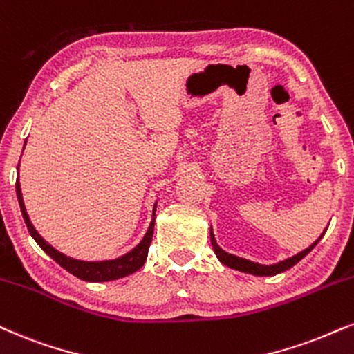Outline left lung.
I'll return each mask as SVG.
<instances>
[{
    "label": "left lung",
    "mask_w": 354,
    "mask_h": 354,
    "mask_svg": "<svg viewBox=\"0 0 354 354\" xmlns=\"http://www.w3.org/2000/svg\"><path fill=\"white\" fill-rule=\"evenodd\" d=\"M326 232V231H325ZM323 232V234H325ZM323 234L320 237H318V241L322 239ZM318 241H315L312 245L306 247L305 250H301L297 255H293L290 259H285V261L279 262V263H274V266H262V263H255V262H250L247 261V259H242V257H237V255H232L229 252H225V250L221 249L218 245V242L214 239V234H212V227H211V244H212V249H214L216 255H218V259L221 262L224 263V266L231 267V269H236V270H241V272H245V274H252V275H259V277H267V275H277L280 274V272H285L288 270L290 267L295 266L297 262H300L301 259L305 257L306 254L310 252V250L313 249L315 245L318 244Z\"/></svg>",
    "instance_id": "obj_1"
}]
</instances>
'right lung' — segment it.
Masks as SVG:
<instances>
[{
    "label": "right lung",
    "instance_id": "1",
    "mask_svg": "<svg viewBox=\"0 0 354 354\" xmlns=\"http://www.w3.org/2000/svg\"><path fill=\"white\" fill-rule=\"evenodd\" d=\"M16 194H18V201H19V207L21 212H23V219L28 225V231L31 236L34 237V241L39 244V247L44 250L46 254L50 255L62 269H66L67 272H71L72 275H75L80 280H85V282H109V280H115V279H122V277H127L130 274H133L138 269H142L145 261H147L148 255V249H150L151 239H153V229H155V211H156V204L153 207V218L150 223V227H148L147 234L135 249H131L129 254L122 255V257L113 259V261H102V262H84V261H75V259L67 257L55 250L53 245H49L42 237L37 234L36 229L31 221H29V216L26 212V207H24V201H23V194H21V186L19 181L16 180Z\"/></svg>",
    "mask_w": 354,
    "mask_h": 354
}]
</instances>
